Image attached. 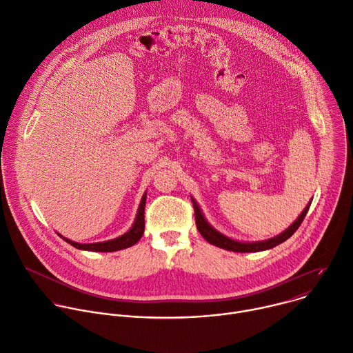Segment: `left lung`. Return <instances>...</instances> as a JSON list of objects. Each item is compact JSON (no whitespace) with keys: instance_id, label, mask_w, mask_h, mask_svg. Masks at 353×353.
Wrapping results in <instances>:
<instances>
[{"instance_id":"1","label":"left lung","mask_w":353,"mask_h":353,"mask_svg":"<svg viewBox=\"0 0 353 353\" xmlns=\"http://www.w3.org/2000/svg\"><path fill=\"white\" fill-rule=\"evenodd\" d=\"M192 203H193V209H194V220H196V227L201 232V236L210 244L227 250V251H232V252H258V251H265V250H270L273 247H276L282 243H285L288 239H290L293 234L296 232V230L300 227L301 221L304 220L311 202L307 203V206L304 208V210L300 213V216L293 221V224H290L285 231H282L278 236L263 240V241H239V240H234L230 239L227 236H224L223 232H220L219 230H216L205 217L201 206L198 205V202L194 201L193 196H190ZM312 201V199H311Z\"/></svg>"}]
</instances>
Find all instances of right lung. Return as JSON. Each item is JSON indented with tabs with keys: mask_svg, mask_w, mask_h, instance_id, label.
<instances>
[{
	"mask_svg": "<svg viewBox=\"0 0 353 353\" xmlns=\"http://www.w3.org/2000/svg\"><path fill=\"white\" fill-rule=\"evenodd\" d=\"M145 198H147V192H144L143 198L140 201L134 223L132 224V227L125 234H122V236H119V237L108 240V241H101V243L81 244V243H75V241H71V240L63 237L60 232H57V234L60 236V239H63L65 243H68L70 245H72L77 250H83V251L113 252V251H121V250L129 248V247L134 245L136 243H139V240L141 239L143 232H144V206H145Z\"/></svg>",
	"mask_w": 353,
	"mask_h": 353,
	"instance_id": "add662e5",
	"label": "right lung"
}]
</instances>
